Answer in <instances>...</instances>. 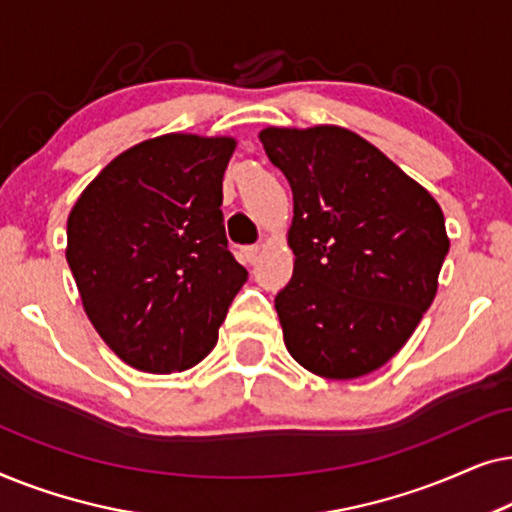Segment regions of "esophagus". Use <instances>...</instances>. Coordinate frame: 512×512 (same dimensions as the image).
<instances>
[{"mask_svg": "<svg viewBox=\"0 0 512 512\" xmlns=\"http://www.w3.org/2000/svg\"><path fill=\"white\" fill-rule=\"evenodd\" d=\"M242 256H244V261L254 265V263L258 261V256H261V247H258V244H251V247H244V249H242Z\"/></svg>", "mask_w": 512, "mask_h": 512, "instance_id": "esophagus-1", "label": "esophagus"}]
</instances>
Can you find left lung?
Segmentation results:
<instances>
[{
    "label": "left lung",
    "instance_id": "8db88e82",
    "mask_svg": "<svg viewBox=\"0 0 512 512\" xmlns=\"http://www.w3.org/2000/svg\"><path fill=\"white\" fill-rule=\"evenodd\" d=\"M261 142L293 191L296 265L275 298L284 345L328 380L373 373L436 298L450 251L443 209L352 130L265 128Z\"/></svg>",
    "mask_w": 512,
    "mask_h": 512
}]
</instances>
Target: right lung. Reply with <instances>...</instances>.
Returning <instances> with one entry per match:
<instances>
[{"mask_svg":"<svg viewBox=\"0 0 512 512\" xmlns=\"http://www.w3.org/2000/svg\"><path fill=\"white\" fill-rule=\"evenodd\" d=\"M235 139L163 135L90 181L67 219V263L102 340L144 373L205 359L247 270L223 226Z\"/></svg>","mask_w":512,"mask_h":512,"instance_id":"add662e5","label":"right lung"}]
</instances>
